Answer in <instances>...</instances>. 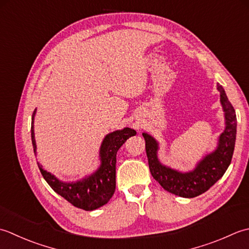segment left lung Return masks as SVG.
Masks as SVG:
<instances>
[{
	"label": "left lung",
	"instance_id": "obj_1",
	"mask_svg": "<svg viewBox=\"0 0 249 249\" xmlns=\"http://www.w3.org/2000/svg\"><path fill=\"white\" fill-rule=\"evenodd\" d=\"M217 89L220 92V103L225 111L226 128L218 139L217 148L197 162L192 171L181 173L162 164L158 159V142L151 135L143 133L151 175L162 188L175 196L195 197L204 194L221 178L231 163L236 138V115L224 88L218 84Z\"/></svg>",
	"mask_w": 249,
	"mask_h": 249
}]
</instances>
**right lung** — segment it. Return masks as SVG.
Here are the masks:
<instances>
[{
    "mask_svg": "<svg viewBox=\"0 0 249 249\" xmlns=\"http://www.w3.org/2000/svg\"><path fill=\"white\" fill-rule=\"evenodd\" d=\"M34 110L31 124V139L34 153H36V143L34 138ZM136 134L135 130L124 128L111 132L104 138L100 147L101 165L94 173L86 176L82 180L65 182L45 171L38 164L44 179L53 191L63 196L71 204L85 211H93L106 204L113 196L116 188V156L124 142Z\"/></svg>",
    "mask_w": 249,
    "mask_h": 249,
    "instance_id": "obj_1",
    "label": "right lung"
}]
</instances>
